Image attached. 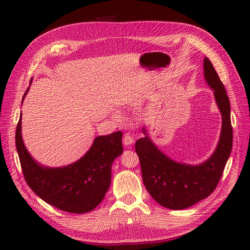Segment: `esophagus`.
<instances>
[{"label":"esophagus","instance_id":"34e87169","mask_svg":"<svg viewBox=\"0 0 250 250\" xmlns=\"http://www.w3.org/2000/svg\"><path fill=\"white\" fill-rule=\"evenodd\" d=\"M134 143V139L131 137L130 134H125L124 138H123V145L126 146V147H129L130 145H132V144Z\"/></svg>","mask_w":250,"mask_h":250}]
</instances>
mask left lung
Returning a JSON list of instances; mask_svg holds the SVG:
<instances>
[{"mask_svg":"<svg viewBox=\"0 0 250 250\" xmlns=\"http://www.w3.org/2000/svg\"><path fill=\"white\" fill-rule=\"evenodd\" d=\"M203 70L204 78L214 90L215 100L222 116L220 140L208 160L196 166L171 160L151 141L145 127H143L145 137L135 143L144 186L157 203L170 209L190 208L213 193L231 152L232 127L229 96L207 57L203 60Z\"/></svg>","mask_w":250,"mask_h":250,"instance_id":"left-lung-1","label":"left lung"}]
</instances>
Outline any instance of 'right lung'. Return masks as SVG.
<instances>
[{
    "label": "right lung",
    "instance_id": "obj_1",
    "mask_svg": "<svg viewBox=\"0 0 250 250\" xmlns=\"http://www.w3.org/2000/svg\"><path fill=\"white\" fill-rule=\"evenodd\" d=\"M122 137L121 131L100 135L77 162L65 167H44L33 160L24 145L21 112L16 132V146L22 174L31 190L53 207L67 213L83 214L100 204L108 191L111 165L123 153Z\"/></svg>",
    "mask_w": 250,
    "mask_h": 250
}]
</instances>
